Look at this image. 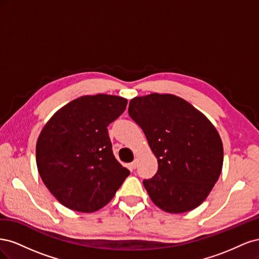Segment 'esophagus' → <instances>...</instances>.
Instances as JSON below:
<instances>
[{
	"mask_svg": "<svg viewBox=\"0 0 259 259\" xmlns=\"http://www.w3.org/2000/svg\"><path fill=\"white\" fill-rule=\"evenodd\" d=\"M136 166H137V160L133 161V162L131 163V167H132L133 169H135V168H136Z\"/></svg>",
	"mask_w": 259,
	"mask_h": 259,
	"instance_id": "obj_1",
	"label": "esophagus"
}]
</instances>
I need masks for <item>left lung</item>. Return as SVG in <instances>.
I'll return each mask as SVG.
<instances>
[{
  "label": "left lung",
  "mask_w": 259,
  "mask_h": 259,
  "mask_svg": "<svg viewBox=\"0 0 259 259\" xmlns=\"http://www.w3.org/2000/svg\"><path fill=\"white\" fill-rule=\"evenodd\" d=\"M128 114L158 159L156 174L143 182L152 202L173 214L198 207L223 168L224 148L214 125L191 104L170 94L133 98Z\"/></svg>",
  "instance_id": "obj_1"
}]
</instances>
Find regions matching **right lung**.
<instances>
[{
	"instance_id": "1",
	"label": "right lung",
	"mask_w": 259,
	"mask_h": 259,
	"mask_svg": "<svg viewBox=\"0 0 259 259\" xmlns=\"http://www.w3.org/2000/svg\"><path fill=\"white\" fill-rule=\"evenodd\" d=\"M126 105L120 96H82L45 124L36 143L37 170L62 205L93 213L112 200L130 175L114 158L107 128Z\"/></svg>"
}]
</instances>
